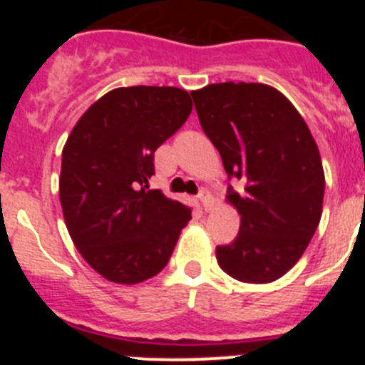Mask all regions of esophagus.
<instances>
[{"label": "esophagus", "instance_id": "34e87169", "mask_svg": "<svg viewBox=\"0 0 365 365\" xmlns=\"http://www.w3.org/2000/svg\"><path fill=\"white\" fill-rule=\"evenodd\" d=\"M199 202H201V208L205 212L214 208V197H212V193L208 192V190H202V192L199 193Z\"/></svg>", "mask_w": 365, "mask_h": 365}]
</instances>
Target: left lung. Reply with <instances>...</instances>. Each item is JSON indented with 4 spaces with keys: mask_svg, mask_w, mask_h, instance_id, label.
<instances>
[{
    "mask_svg": "<svg viewBox=\"0 0 365 365\" xmlns=\"http://www.w3.org/2000/svg\"><path fill=\"white\" fill-rule=\"evenodd\" d=\"M202 131L225 172L241 180L228 201L241 215L240 234L215 248L228 276L270 283L298 263L322 217L325 175L307 124L267 83H210L192 91Z\"/></svg>",
    "mask_w": 365,
    "mask_h": 365,
    "instance_id": "left-lung-1",
    "label": "left lung"
}]
</instances>
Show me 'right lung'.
<instances>
[{
    "instance_id": "add662e5",
    "label": "right lung",
    "mask_w": 365,
    "mask_h": 365,
    "mask_svg": "<svg viewBox=\"0 0 365 365\" xmlns=\"http://www.w3.org/2000/svg\"><path fill=\"white\" fill-rule=\"evenodd\" d=\"M192 113L188 91L133 86L83 113L62 151L60 202L74 247L113 283L135 285L166 267L192 219L182 202L150 190L153 153Z\"/></svg>"
}]
</instances>
